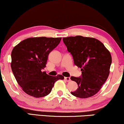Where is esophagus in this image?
<instances>
[{
    "label": "esophagus",
    "instance_id": "34e87169",
    "mask_svg": "<svg viewBox=\"0 0 124 124\" xmlns=\"http://www.w3.org/2000/svg\"><path fill=\"white\" fill-rule=\"evenodd\" d=\"M64 79H65V81H66L67 82H70V81H71V79L70 77H64Z\"/></svg>",
    "mask_w": 124,
    "mask_h": 124
}]
</instances>
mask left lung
<instances>
[{
    "instance_id": "8db88e82",
    "label": "left lung",
    "mask_w": 124,
    "mask_h": 124,
    "mask_svg": "<svg viewBox=\"0 0 124 124\" xmlns=\"http://www.w3.org/2000/svg\"><path fill=\"white\" fill-rule=\"evenodd\" d=\"M74 64L81 68L79 77H71L78 89L71 93L79 98H88L96 94L110 73L111 56L104 45L97 39L82 36L62 38Z\"/></svg>"
}]
</instances>
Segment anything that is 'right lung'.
Instances as JSON below:
<instances>
[{
	"label": "right lung",
	"mask_w": 124,
	"mask_h": 124,
	"mask_svg": "<svg viewBox=\"0 0 124 124\" xmlns=\"http://www.w3.org/2000/svg\"><path fill=\"white\" fill-rule=\"evenodd\" d=\"M62 38H30L13 48L11 67L19 85L26 93L35 97H44L52 91L54 84L64 79L62 75L51 76L42 72L49 54L56 48Z\"/></svg>",
	"instance_id": "right-lung-1"
}]
</instances>
